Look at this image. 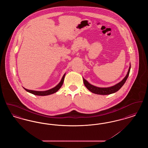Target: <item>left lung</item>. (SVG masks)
Segmentation results:
<instances>
[{
  "instance_id": "left-lung-1",
  "label": "left lung",
  "mask_w": 148,
  "mask_h": 148,
  "mask_svg": "<svg viewBox=\"0 0 148 148\" xmlns=\"http://www.w3.org/2000/svg\"><path fill=\"white\" fill-rule=\"evenodd\" d=\"M130 68L131 66L130 65L129 70L127 71V75L120 82L114 86H112L111 87H108V88H99L95 86H94L90 84L88 81H86L84 78H83V82L85 86L86 87V88L90 92H92V93L96 94H99V95H109L114 93L115 92L118 91L123 86V85L124 84L127 80V78L128 77L129 75V73L130 71Z\"/></svg>"
}]
</instances>
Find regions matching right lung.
<instances>
[{"mask_svg":"<svg viewBox=\"0 0 148 148\" xmlns=\"http://www.w3.org/2000/svg\"><path fill=\"white\" fill-rule=\"evenodd\" d=\"M65 74H64L63 77H62L61 81L60 82V83L56 85V86H55L54 88L46 90V91H35V90H28L27 89L25 88H24V89L27 91V92H29L30 93H32L34 95H39V96H45V95H49L50 94H52L53 93L56 92L57 91L59 90V89L61 88V86H62V85L63 84L64 80V77H65Z\"/></svg>","mask_w":148,"mask_h":148,"instance_id":"obj_1","label":"right lung"}]
</instances>
